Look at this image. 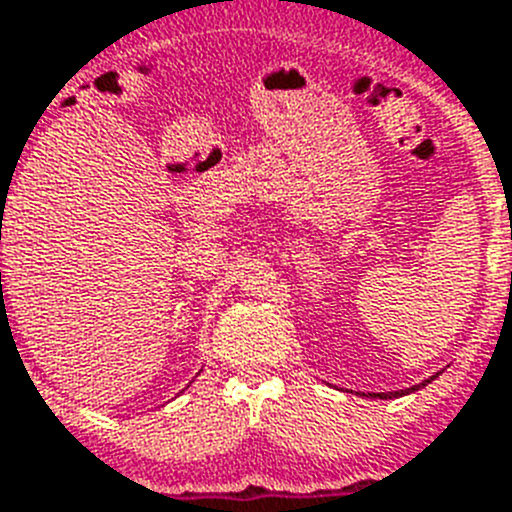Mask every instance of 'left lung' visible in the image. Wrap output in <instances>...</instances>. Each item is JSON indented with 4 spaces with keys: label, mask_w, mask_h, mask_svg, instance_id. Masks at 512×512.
Returning a JSON list of instances; mask_svg holds the SVG:
<instances>
[{
    "label": "left lung",
    "mask_w": 512,
    "mask_h": 512,
    "mask_svg": "<svg viewBox=\"0 0 512 512\" xmlns=\"http://www.w3.org/2000/svg\"><path fill=\"white\" fill-rule=\"evenodd\" d=\"M428 382H431V379H425V382L415 384V387H410V390L390 392V395H387V392H372V395H369V397H379V400H387V397H402V395H408V392H415V390H420V387H425V384H428Z\"/></svg>",
    "instance_id": "obj_1"
}]
</instances>
